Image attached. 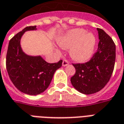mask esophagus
<instances>
[{
    "label": "esophagus",
    "mask_w": 124,
    "mask_h": 124,
    "mask_svg": "<svg viewBox=\"0 0 124 124\" xmlns=\"http://www.w3.org/2000/svg\"><path fill=\"white\" fill-rule=\"evenodd\" d=\"M68 64H69V62H68L67 60L64 59L63 60V62H62V66H68Z\"/></svg>",
    "instance_id": "1"
}]
</instances>
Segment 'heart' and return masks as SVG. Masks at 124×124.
Returning <instances> with one entry per match:
<instances>
[{"label": "heart", "instance_id": "b5f03b06", "mask_svg": "<svg viewBox=\"0 0 124 124\" xmlns=\"http://www.w3.org/2000/svg\"><path fill=\"white\" fill-rule=\"evenodd\" d=\"M58 43L64 49H70L71 58L76 62L84 63L93 56L95 50L96 37L82 28L68 31L58 39Z\"/></svg>", "mask_w": 124, "mask_h": 124}]
</instances>
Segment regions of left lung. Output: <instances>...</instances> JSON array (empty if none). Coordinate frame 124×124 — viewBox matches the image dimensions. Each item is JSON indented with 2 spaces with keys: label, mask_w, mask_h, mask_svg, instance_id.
I'll list each match as a JSON object with an SVG mask.
<instances>
[{
  "label": "left lung",
  "mask_w": 124,
  "mask_h": 124,
  "mask_svg": "<svg viewBox=\"0 0 124 124\" xmlns=\"http://www.w3.org/2000/svg\"><path fill=\"white\" fill-rule=\"evenodd\" d=\"M99 43L97 52L89 62L73 64L76 73L70 79L74 88L84 94L100 91L109 82L116 60V46L110 36L97 28Z\"/></svg>",
  "instance_id": "obj_1"
}]
</instances>
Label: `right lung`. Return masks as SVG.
I'll use <instances>...</instances> for the list:
<instances>
[{"label": "right lung", "mask_w": 124, "mask_h": 124, "mask_svg": "<svg viewBox=\"0 0 124 124\" xmlns=\"http://www.w3.org/2000/svg\"><path fill=\"white\" fill-rule=\"evenodd\" d=\"M28 26L10 40L7 54V70L15 87L28 95H38L48 88L54 72L62 66V60L48 63L41 56H31L23 51L20 40L25 32L36 31Z\"/></svg>", "instance_id": "1"}]
</instances>
